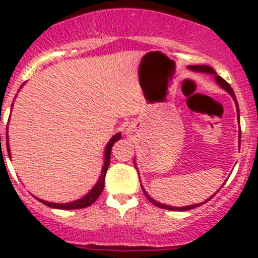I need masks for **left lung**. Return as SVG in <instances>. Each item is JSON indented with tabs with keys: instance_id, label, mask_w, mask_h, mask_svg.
Instances as JSON below:
<instances>
[{
	"instance_id": "obj_1",
	"label": "left lung",
	"mask_w": 258,
	"mask_h": 258,
	"mask_svg": "<svg viewBox=\"0 0 258 258\" xmlns=\"http://www.w3.org/2000/svg\"><path fill=\"white\" fill-rule=\"evenodd\" d=\"M188 68H190L191 71H195V72H204V74H211V75H214V79H216V81H217V84H218V85H220L221 88H222V89H225V90H226V92L229 93L230 95H231V97H232V99H234V101H235L236 108H238V116H239V107H238V102H236L235 94H234V90H232V88H231V86H230L229 84H227L226 81H225V80L222 79V77H221V76H218V75L216 74V71H214L213 68H212V67H209V66H188ZM239 138H240V132H239ZM141 186H142V184H141ZM142 190H143V192H145L146 198H147V199H149L150 202H151L152 204H154V206L159 207V208L168 209V211H190V209H192V208H197V207L202 206V204H204V203H207V202H208V200H211L212 198H213L214 195H216V194L218 192V191H220V190H218L217 192L214 194V195H212V197L209 198L208 200H206V202H204V203H202V204H194V206H187V207H170V206H165V204H161V203L156 202V200H154V199H152V198L150 197V195H147V192H146V191H145V188L142 187Z\"/></svg>"
}]
</instances>
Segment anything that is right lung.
Returning <instances> with one entry per match:
<instances>
[{"label":"right lung","instance_id":"right-lung-1","mask_svg":"<svg viewBox=\"0 0 258 258\" xmlns=\"http://www.w3.org/2000/svg\"><path fill=\"white\" fill-rule=\"evenodd\" d=\"M121 138V134L117 133L115 134V136L109 140V142L107 143L106 146V151H104V164H103V168H102V173H101V177H99V179H98V182L95 183L94 187L90 190V192H88L84 198H81V199L79 200H75V202H71V203H67V204H59V203H49V202H45V200H40L42 204H45V206L50 207V208H56V209H83V208H86V207L92 206L93 203L95 202V200L99 198V195L102 194V191H103L104 188V177H106V172L107 169H108V165H109V157H111V150H112V146L113 143L117 142L118 140ZM0 142H1V137H0ZM6 146H8V152H10V150H9V138L6 137Z\"/></svg>","mask_w":258,"mask_h":258}]
</instances>
